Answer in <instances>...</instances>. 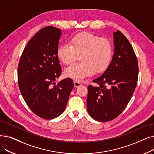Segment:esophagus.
Masks as SVG:
<instances>
[{
  "instance_id": "34e87169",
  "label": "esophagus",
  "mask_w": 154,
  "mask_h": 154,
  "mask_svg": "<svg viewBox=\"0 0 154 154\" xmlns=\"http://www.w3.org/2000/svg\"><path fill=\"white\" fill-rule=\"evenodd\" d=\"M73 83H74V85H75V87H76V88L82 85V83L79 82V81H74V82H73Z\"/></svg>"
}]
</instances>
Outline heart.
<instances>
[{
	"mask_svg": "<svg viewBox=\"0 0 154 154\" xmlns=\"http://www.w3.org/2000/svg\"><path fill=\"white\" fill-rule=\"evenodd\" d=\"M113 54L110 40L93 33L83 32L73 36L70 43L59 46L57 56L64 65H70L79 58L81 62L73 63L65 70L66 77L76 81L91 75L94 72L101 73L108 68Z\"/></svg>",
	"mask_w": 154,
	"mask_h": 154,
	"instance_id": "heart-1",
	"label": "heart"
}]
</instances>
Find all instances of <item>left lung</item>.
Wrapping results in <instances>:
<instances>
[{
	"instance_id": "left-lung-1",
	"label": "left lung",
	"mask_w": 154,
	"mask_h": 154,
	"mask_svg": "<svg viewBox=\"0 0 154 154\" xmlns=\"http://www.w3.org/2000/svg\"><path fill=\"white\" fill-rule=\"evenodd\" d=\"M115 53L108 68L93 80L96 86H88L87 109L98 122H106L118 117L125 109L135 91L138 64L131 45L122 32L114 34Z\"/></svg>"
}]
</instances>
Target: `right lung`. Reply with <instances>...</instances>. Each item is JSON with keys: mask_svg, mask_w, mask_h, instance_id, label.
Returning a JSON list of instances; mask_svg holds the SVG:
<instances>
[{"mask_svg": "<svg viewBox=\"0 0 154 154\" xmlns=\"http://www.w3.org/2000/svg\"><path fill=\"white\" fill-rule=\"evenodd\" d=\"M61 30L46 26L24 48L17 67L19 88L30 109L39 117L50 119L65 111L74 84L66 78L55 85L62 69L57 56Z\"/></svg>", "mask_w": 154, "mask_h": 154, "instance_id": "obj_1", "label": "right lung"}]
</instances>
